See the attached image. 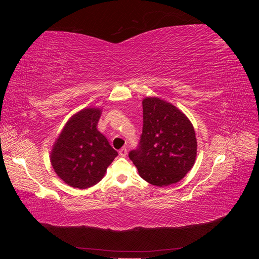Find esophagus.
Listing matches in <instances>:
<instances>
[{
	"instance_id": "esophagus-1",
	"label": "esophagus",
	"mask_w": 259,
	"mask_h": 259,
	"mask_svg": "<svg viewBox=\"0 0 259 259\" xmlns=\"http://www.w3.org/2000/svg\"><path fill=\"white\" fill-rule=\"evenodd\" d=\"M119 154H120L121 156H126V155H127V149H126V148H122V149H120Z\"/></svg>"
}]
</instances>
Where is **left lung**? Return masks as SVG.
Segmentation results:
<instances>
[{
	"instance_id": "8db88e82",
	"label": "left lung",
	"mask_w": 259,
	"mask_h": 259,
	"mask_svg": "<svg viewBox=\"0 0 259 259\" xmlns=\"http://www.w3.org/2000/svg\"><path fill=\"white\" fill-rule=\"evenodd\" d=\"M143 109V133L130 159L149 184H175L192 168L197 156L192 124L175 106L160 98H145Z\"/></svg>"
}]
</instances>
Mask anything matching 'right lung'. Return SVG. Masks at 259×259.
<instances>
[{
	"instance_id": "obj_1",
	"label": "right lung",
	"mask_w": 259,
	"mask_h": 259,
	"mask_svg": "<svg viewBox=\"0 0 259 259\" xmlns=\"http://www.w3.org/2000/svg\"><path fill=\"white\" fill-rule=\"evenodd\" d=\"M100 110L84 109L69 120L51 154L56 174L71 187L85 189L104 177L117 155L97 130Z\"/></svg>"
}]
</instances>
